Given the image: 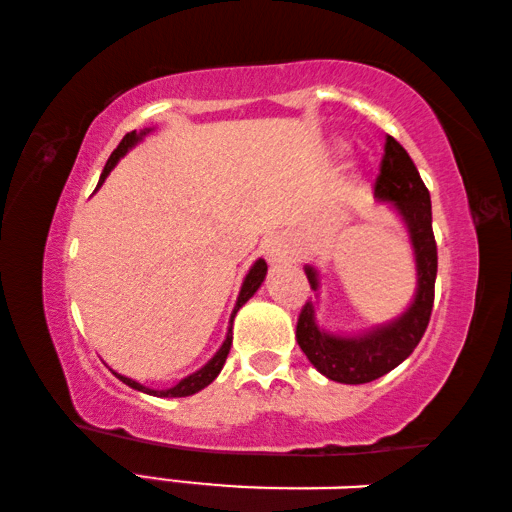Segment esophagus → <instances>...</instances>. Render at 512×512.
Here are the masks:
<instances>
[{
	"label": "esophagus",
	"instance_id": "esophagus-1",
	"mask_svg": "<svg viewBox=\"0 0 512 512\" xmlns=\"http://www.w3.org/2000/svg\"><path fill=\"white\" fill-rule=\"evenodd\" d=\"M296 248H293L291 241L287 237H275L268 241L266 246V257L268 262L280 264V262H296Z\"/></svg>",
	"mask_w": 512,
	"mask_h": 512
}]
</instances>
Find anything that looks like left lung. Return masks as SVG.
I'll use <instances>...</instances> for the list:
<instances>
[{
    "label": "left lung",
    "instance_id": "1",
    "mask_svg": "<svg viewBox=\"0 0 512 512\" xmlns=\"http://www.w3.org/2000/svg\"><path fill=\"white\" fill-rule=\"evenodd\" d=\"M377 201L393 203L409 230L418 291L411 307L388 325H379L361 336H336L316 323L314 302H305L296 327L300 350L318 372L339 384H368L400 366L420 343L433 309V287L438 273V250L431 228V196L411 155L395 137L386 135L379 176L375 180ZM311 289H318V273L305 266Z\"/></svg>",
    "mask_w": 512,
    "mask_h": 512
}]
</instances>
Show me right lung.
Returning a JSON list of instances; mask_svg holds the SVG:
<instances>
[{
	"instance_id": "add662e5",
	"label": "right lung",
	"mask_w": 512,
	"mask_h": 512,
	"mask_svg": "<svg viewBox=\"0 0 512 512\" xmlns=\"http://www.w3.org/2000/svg\"><path fill=\"white\" fill-rule=\"evenodd\" d=\"M146 133H151V128H144L142 133H135V131H133V133H126V135H124V140L119 142L117 149L112 151V155L108 158L106 167H103V173H101L97 187L103 185V180L108 178V173H110L112 167H115V164L119 162L121 155H126L128 149H133V146H135L137 142H140ZM266 268H268V266H266L264 259H257V262L253 264V268H250L248 275H246V280H244V284H241L237 305H235V309H232L228 336H225V341H223V345L219 348V352H216L214 357H212L210 361H207L201 370H196L194 375L180 379L176 386L164 388V391H155V388H146V386L140 384V381H133V379H128V377H124V375H117V372H115V375H117L121 381H124L126 386L135 388V391H142V393H146V395H155V397H187V395H194V393H198V391H203L205 386H210L212 381L216 379V375H219L221 368H223L225 359H228L230 345H232V320H235L237 311H239L241 307H244L250 298L255 296V291H257L259 287H262V282H264V277H266Z\"/></svg>"
}]
</instances>
